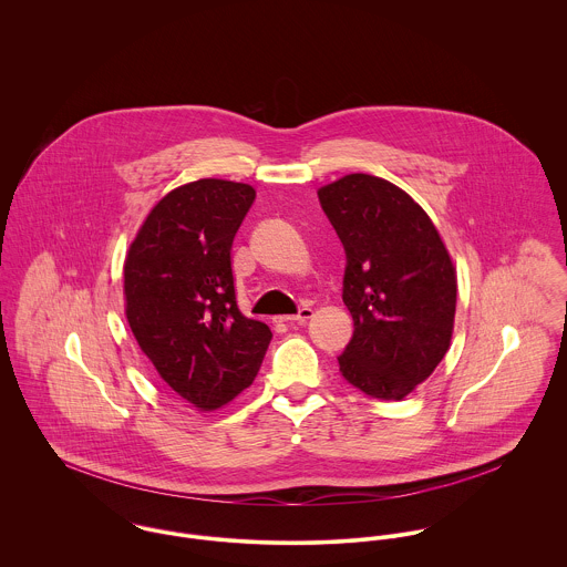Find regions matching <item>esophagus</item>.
I'll return each instance as SVG.
<instances>
[{
  "label": "esophagus",
  "mask_w": 567,
  "mask_h": 567,
  "mask_svg": "<svg viewBox=\"0 0 567 567\" xmlns=\"http://www.w3.org/2000/svg\"><path fill=\"white\" fill-rule=\"evenodd\" d=\"M312 315H315V310H312V308H301V310H299V315H295V317H281L279 321H281V323L306 324L310 319H312Z\"/></svg>",
  "instance_id": "obj_1"
}]
</instances>
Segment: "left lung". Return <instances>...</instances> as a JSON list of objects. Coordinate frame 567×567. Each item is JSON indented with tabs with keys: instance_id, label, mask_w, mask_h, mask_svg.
<instances>
[{
	"instance_id": "left-lung-1",
	"label": "left lung",
	"mask_w": 567,
	"mask_h": 567,
	"mask_svg": "<svg viewBox=\"0 0 567 567\" xmlns=\"http://www.w3.org/2000/svg\"><path fill=\"white\" fill-rule=\"evenodd\" d=\"M347 252L342 301L353 338L338 358L349 384L400 402L450 349L456 268L434 223L404 189L371 174H347L319 189Z\"/></svg>"
}]
</instances>
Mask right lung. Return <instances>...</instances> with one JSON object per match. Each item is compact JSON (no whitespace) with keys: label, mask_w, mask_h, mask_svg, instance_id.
Returning a JSON list of instances; mask_svg holds the SVG:
<instances>
[{"label":"right lung","mask_w":567,"mask_h":567,"mask_svg":"<svg viewBox=\"0 0 567 567\" xmlns=\"http://www.w3.org/2000/svg\"><path fill=\"white\" fill-rule=\"evenodd\" d=\"M252 200L246 183H185L151 209L126 252L131 331L163 382L198 410L248 389L272 338L236 301L231 244Z\"/></svg>","instance_id":"obj_1"}]
</instances>
